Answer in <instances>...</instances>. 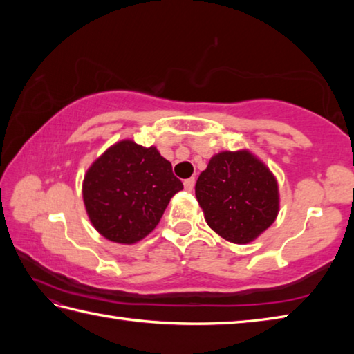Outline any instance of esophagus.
Here are the masks:
<instances>
[{"label":"esophagus","mask_w":354,"mask_h":354,"mask_svg":"<svg viewBox=\"0 0 354 354\" xmlns=\"http://www.w3.org/2000/svg\"><path fill=\"white\" fill-rule=\"evenodd\" d=\"M194 185H195V178L184 179V189L185 190H192V189H194Z\"/></svg>","instance_id":"obj_1"}]
</instances>
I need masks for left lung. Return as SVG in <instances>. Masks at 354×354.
Returning <instances> with one entry per match:
<instances>
[{
	"label": "left lung",
	"instance_id": "obj_1",
	"mask_svg": "<svg viewBox=\"0 0 354 354\" xmlns=\"http://www.w3.org/2000/svg\"><path fill=\"white\" fill-rule=\"evenodd\" d=\"M207 225L223 239L248 243L278 215V184L248 151H223L209 160L195 184Z\"/></svg>",
	"mask_w": 354,
	"mask_h": 354
}]
</instances>
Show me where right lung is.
<instances>
[{
    "instance_id": "right-lung-1",
    "label": "right lung",
    "mask_w": 354,
    "mask_h": 354,
    "mask_svg": "<svg viewBox=\"0 0 354 354\" xmlns=\"http://www.w3.org/2000/svg\"><path fill=\"white\" fill-rule=\"evenodd\" d=\"M183 190L171 164L154 147L133 140L111 147L87 170L82 184L88 218L101 236L134 243L159 223L171 196Z\"/></svg>"
}]
</instances>
